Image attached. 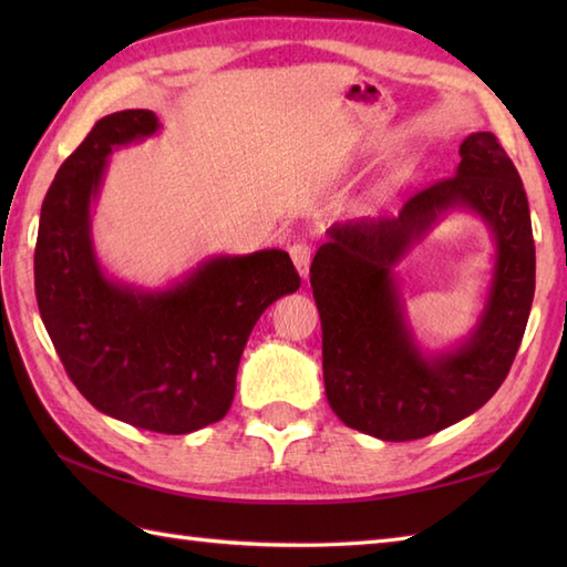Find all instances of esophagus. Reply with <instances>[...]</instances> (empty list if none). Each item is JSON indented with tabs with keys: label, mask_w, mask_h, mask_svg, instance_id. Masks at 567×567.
I'll use <instances>...</instances> for the list:
<instances>
[{
	"label": "esophagus",
	"mask_w": 567,
	"mask_h": 567,
	"mask_svg": "<svg viewBox=\"0 0 567 567\" xmlns=\"http://www.w3.org/2000/svg\"><path fill=\"white\" fill-rule=\"evenodd\" d=\"M290 256H292V262L299 270V275L307 277L309 262H311V244H307V240H295V244L290 246Z\"/></svg>",
	"instance_id": "esophagus-1"
}]
</instances>
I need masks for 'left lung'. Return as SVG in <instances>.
<instances>
[{
  "label": "left lung",
  "instance_id": "left-lung-1",
  "mask_svg": "<svg viewBox=\"0 0 567 567\" xmlns=\"http://www.w3.org/2000/svg\"><path fill=\"white\" fill-rule=\"evenodd\" d=\"M455 206L491 226L496 272L474 336L455 352L424 357L403 321L391 268ZM309 275L336 416L382 441L431 436L477 412L499 390L522 346L536 287L522 177L495 134H470L455 175L416 192L396 216L333 224Z\"/></svg>",
  "mask_w": 567,
  "mask_h": 567
}]
</instances>
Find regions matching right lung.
<instances>
[{
    "label": "right lung",
    "instance_id": "1",
    "mask_svg": "<svg viewBox=\"0 0 567 567\" xmlns=\"http://www.w3.org/2000/svg\"><path fill=\"white\" fill-rule=\"evenodd\" d=\"M158 128L151 110L92 126L45 192L33 277L45 331L84 400L131 426L177 436L226 416L252 327L302 280L277 248L209 258L155 292L104 275L90 207L106 158Z\"/></svg>",
    "mask_w": 567,
    "mask_h": 567
}]
</instances>
